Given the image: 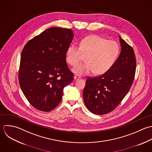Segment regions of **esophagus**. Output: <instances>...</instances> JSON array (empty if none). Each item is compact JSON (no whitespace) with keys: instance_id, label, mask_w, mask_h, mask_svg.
<instances>
[{"instance_id":"34e87169","label":"esophagus","mask_w":152,"mask_h":152,"mask_svg":"<svg viewBox=\"0 0 152 152\" xmlns=\"http://www.w3.org/2000/svg\"><path fill=\"white\" fill-rule=\"evenodd\" d=\"M81 79V77L79 76H78V75H75V76H74V79L76 80H78V79Z\"/></svg>"}]
</instances>
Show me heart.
Here are the masks:
<instances>
[{
  "label": "heart",
  "instance_id": "1",
  "mask_svg": "<svg viewBox=\"0 0 152 152\" xmlns=\"http://www.w3.org/2000/svg\"><path fill=\"white\" fill-rule=\"evenodd\" d=\"M120 52L118 44L98 35H92L83 39L79 47L70 44L66 52V58L72 66H77L82 59V54L86 55L85 61L73 69L79 75H86L95 72L102 75L114 64Z\"/></svg>",
  "mask_w": 152,
  "mask_h": 152
}]
</instances>
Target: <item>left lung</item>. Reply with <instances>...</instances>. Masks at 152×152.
I'll return each instance as SVG.
<instances>
[{"instance_id":"obj_1","label":"left lung","mask_w":152,"mask_h":152,"mask_svg":"<svg viewBox=\"0 0 152 152\" xmlns=\"http://www.w3.org/2000/svg\"><path fill=\"white\" fill-rule=\"evenodd\" d=\"M119 37L121 53L113 66L102 75L86 79L83 100L88 110L95 114L104 115L113 111L134 81L136 69L134 50Z\"/></svg>"}]
</instances>
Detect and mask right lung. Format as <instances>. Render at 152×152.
<instances>
[{"label": "right lung", "instance_id": "1", "mask_svg": "<svg viewBox=\"0 0 152 152\" xmlns=\"http://www.w3.org/2000/svg\"><path fill=\"white\" fill-rule=\"evenodd\" d=\"M70 29L53 27L29 40L20 56L19 82L29 102L49 112L60 102L64 88L73 80L66 52L73 38Z\"/></svg>", "mask_w": 152, "mask_h": 152}]
</instances>
